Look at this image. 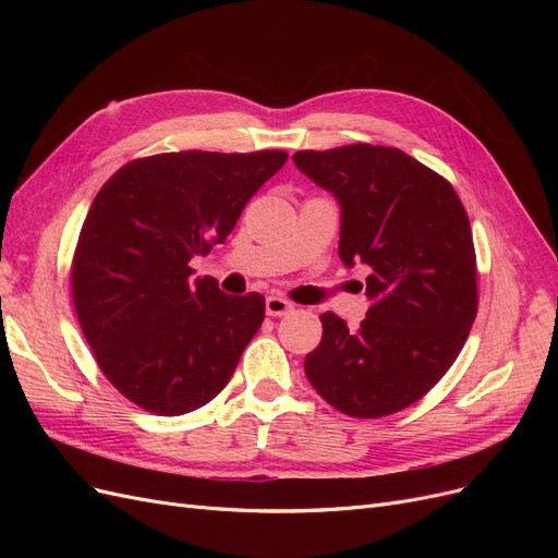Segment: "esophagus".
I'll return each instance as SVG.
<instances>
[{
  "instance_id": "obj_1",
  "label": "esophagus",
  "mask_w": 558,
  "mask_h": 558,
  "mask_svg": "<svg viewBox=\"0 0 558 558\" xmlns=\"http://www.w3.org/2000/svg\"><path fill=\"white\" fill-rule=\"evenodd\" d=\"M265 312H267V316H286L289 312H293V302H289L286 298H279V295H269L265 300Z\"/></svg>"
}]
</instances>
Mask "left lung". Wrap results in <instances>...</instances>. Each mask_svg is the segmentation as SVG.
<instances>
[{"instance_id":"left-lung-1","label":"left lung","mask_w":558,"mask_h":558,"mask_svg":"<svg viewBox=\"0 0 558 558\" xmlns=\"http://www.w3.org/2000/svg\"><path fill=\"white\" fill-rule=\"evenodd\" d=\"M293 162L342 209L340 258L365 265L356 330L326 312L305 373L335 410L388 416L424 398L459 356L477 316V260L451 183L400 148L298 150Z\"/></svg>"}]
</instances>
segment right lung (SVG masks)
<instances>
[{
  "label": "right lung",
  "instance_id": "add662e5",
  "mask_svg": "<svg viewBox=\"0 0 558 558\" xmlns=\"http://www.w3.org/2000/svg\"><path fill=\"white\" fill-rule=\"evenodd\" d=\"M289 154L181 150L137 158L95 195L72 260V298L105 377L130 402L179 416L214 400L265 318V298L193 279Z\"/></svg>",
  "mask_w": 558,
  "mask_h": 558
}]
</instances>
